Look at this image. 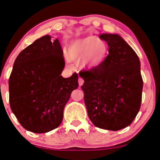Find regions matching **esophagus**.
<instances>
[{"instance_id":"1","label":"esophagus","mask_w":160,"mask_h":160,"mask_svg":"<svg viewBox=\"0 0 160 160\" xmlns=\"http://www.w3.org/2000/svg\"><path fill=\"white\" fill-rule=\"evenodd\" d=\"M83 82H84V80H83V79H82V78H79V80H78V83H79V86H82V84H83Z\"/></svg>"}]
</instances>
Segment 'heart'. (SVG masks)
Masks as SVG:
<instances>
[{
    "label": "heart",
    "instance_id": "heart-1",
    "mask_svg": "<svg viewBox=\"0 0 160 160\" xmlns=\"http://www.w3.org/2000/svg\"><path fill=\"white\" fill-rule=\"evenodd\" d=\"M109 53V46L107 42L95 36L74 40L68 47V58L78 61L83 59L82 67L91 70L99 66L104 61Z\"/></svg>",
    "mask_w": 160,
    "mask_h": 160
}]
</instances>
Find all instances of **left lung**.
Instances as JSON below:
<instances>
[{"label": "left lung", "mask_w": 160, "mask_h": 160, "mask_svg": "<svg viewBox=\"0 0 160 160\" xmlns=\"http://www.w3.org/2000/svg\"><path fill=\"white\" fill-rule=\"evenodd\" d=\"M109 54L99 66L80 71L88 118L97 128L116 131L131 124L141 107L143 80L133 49L117 34H102Z\"/></svg>", "instance_id": "1"}]
</instances>
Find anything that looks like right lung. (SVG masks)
I'll list each match as a JSON object with an SVG mask.
<instances>
[{
	"label": "right lung",
	"instance_id": "right-lung-1",
	"mask_svg": "<svg viewBox=\"0 0 160 160\" xmlns=\"http://www.w3.org/2000/svg\"><path fill=\"white\" fill-rule=\"evenodd\" d=\"M65 67L59 40L42 36L19 53L9 79V104L21 125L36 133L57 128L78 75L61 76Z\"/></svg>",
	"mask_w": 160,
	"mask_h": 160
}]
</instances>
